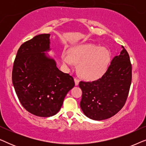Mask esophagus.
<instances>
[{
	"mask_svg": "<svg viewBox=\"0 0 146 146\" xmlns=\"http://www.w3.org/2000/svg\"><path fill=\"white\" fill-rule=\"evenodd\" d=\"M79 79H78L77 78H74V82H75V85L78 86L79 84Z\"/></svg>",
	"mask_w": 146,
	"mask_h": 146,
	"instance_id": "1",
	"label": "esophagus"
}]
</instances>
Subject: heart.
<instances>
[{
  "mask_svg": "<svg viewBox=\"0 0 146 146\" xmlns=\"http://www.w3.org/2000/svg\"><path fill=\"white\" fill-rule=\"evenodd\" d=\"M62 60L68 66H72L74 62H79L78 72L81 76L94 80L104 74L110 61V54L106 48L88 43L72 47L69 54H63Z\"/></svg>",
  "mask_w": 146,
  "mask_h": 146,
  "instance_id": "heart-1",
  "label": "heart"
}]
</instances>
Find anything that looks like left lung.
<instances>
[{
    "label": "left lung",
    "mask_w": 146,
    "mask_h": 146,
    "mask_svg": "<svg viewBox=\"0 0 146 146\" xmlns=\"http://www.w3.org/2000/svg\"><path fill=\"white\" fill-rule=\"evenodd\" d=\"M100 78L79 83L82 91L80 108L88 117L103 120L117 113L127 100L131 82V64L123 46Z\"/></svg>",
    "instance_id": "left-lung-1"
}]
</instances>
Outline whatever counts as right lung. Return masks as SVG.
Wrapping results in <instances>:
<instances>
[{"label": "right lung", "instance_id": "add662e5", "mask_svg": "<svg viewBox=\"0 0 146 146\" xmlns=\"http://www.w3.org/2000/svg\"><path fill=\"white\" fill-rule=\"evenodd\" d=\"M50 34L35 36L21 46L13 64L12 80L24 108L38 117L58 112L67 93L74 86L72 76L59 70L50 50Z\"/></svg>", "mask_w": 146, "mask_h": 146}]
</instances>
